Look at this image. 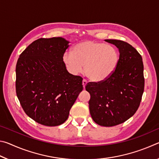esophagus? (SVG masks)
I'll list each match as a JSON object with an SVG mask.
<instances>
[{"label": "esophagus", "mask_w": 159, "mask_h": 159, "mask_svg": "<svg viewBox=\"0 0 159 159\" xmlns=\"http://www.w3.org/2000/svg\"><path fill=\"white\" fill-rule=\"evenodd\" d=\"M82 84H83V88H85V85H86V84H87V80H85V79H83V81H82Z\"/></svg>", "instance_id": "34e87169"}]
</instances>
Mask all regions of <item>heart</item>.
Here are the masks:
<instances>
[{"mask_svg":"<svg viewBox=\"0 0 159 159\" xmlns=\"http://www.w3.org/2000/svg\"><path fill=\"white\" fill-rule=\"evenodd\" d=\"M120 55L111 45L95 41H85L76 44L72 52H65L63 61L73 74H85L95 82L106 80L114 74L119 63Z\"/></svg>","mask_w":159,"mask_h":159,"instance_id":"obj_1","label":"heart"}]
</instances>
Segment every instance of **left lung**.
Here are the masks:
<instances>
[{"mask_svg":"<svg viewBox=\"0 0 159 159\" xmlns=\"http://www.w3.org/2000/svg\"><path fill=\"white\" fill-rule=\"evenodd\" d=\"M104 41L114 45L120 53L119 63L108 79L88 83L90 113L98 125L111 127L133 116L140 104L144 88L142 56L128 43L114 39Z\"/></svg>","mask_w":159,"mask_h":159,"instance_id":"obj_1","label":"left lung"}]
</instances>
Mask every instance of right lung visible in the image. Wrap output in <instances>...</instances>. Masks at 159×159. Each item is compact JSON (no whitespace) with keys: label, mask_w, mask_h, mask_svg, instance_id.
<instances>
[{"label":"right lung","mask_w":159,"mask_h":159,"mask_svg":"<svg viewBox=\"0 0 159 159\" xmlns=\"http://www.w3.org/2000/svg\"><path fill=\"white\" fill-rule=\"evenodd\" d=\"M64 38L39 39L21 52L16 65V93L24 111L40 124L57 126L83 90V79L66 70Z\"/></svg>","instance_id":"right-lung-1"}]
</instances>
